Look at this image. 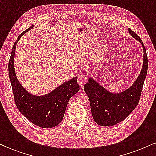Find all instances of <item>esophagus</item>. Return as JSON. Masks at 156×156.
<instances>
[{
	"mask_svg": "<svg viewBox=\"0 0 156 156\" xmlns=\"http://www.w3.org/2000/svg\"><path fill=\"white\" fill-rule=\"evenodd\" d=\"M86 82H87V79H86V78L83 76H80L78 77V85L80 86V87H83L84 84L86 83Z\"/></svg>",
	"mask_w": 156,
	"mask_h": 156,
	"instance_id": "34e87169",
	"label": "esophagus"
}]
</instances>
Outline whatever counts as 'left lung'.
Returning <instances> with one entry per match:
<instances>
[{
	"instance_id": "left-lung-1",
	"label": "left lung",
	"mask_w": 156,
	"mask_h": 156,
	"mask_svg": "<svg viewBox=\"0 0 156 156\" xmlns=\"http://www.w3.org/2000/svg\"><path fill=\"white\" fill-rule=\"evenodd\" d=\"M130 34L142 44L143 65L139 76L129 88L119 93L111 92L93 78L84 85L89 97L92 117L98 125L112 126L120 122L135 109L140 99L141 92L147 73L148 60L142 41L135 32L128 29Z\"/></svg>"
}]
</instances>
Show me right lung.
<instances>
[{"instance_id":"obj_1","label":"right lung","mask_w":156,"mask_h":156,"mask_svg":"<svg viewBox=\"0 0 156 156\" xmlns=\"http://www.w3.org/2000/svg\"><path fill=\"white\" fill-rule=\"evenodd\" d=\"M23 31L14 44L9 62V76L13 90L15 101L17 108L24 117L37 126L51 128L62 121L68 102L79 91L77 77L64 82L51 92L44 95H34L28 92L17 79L15 70V54L17 42L26 32Z\"/></svg>"}]
</instances>
